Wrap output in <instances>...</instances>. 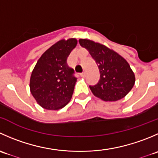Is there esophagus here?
Segmentation results:
<instances>
[{"mask_svg":"<svg viewBox=\"0 0 158 158\" xmlns=\"http://www.w3.org/2000/svg\"><path fill=\"white\" fill-rule=\"evenodd\" d=\"M80 76H81V77H82V78H85V76H86V73H85V72H83V73H82L80 74Z\"/></svg>","mask_w":158,"mask_h":158,"instance_id":"34e87169","label":"esophagus"}]
</instances>
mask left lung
<instances>
[{
  "label": "left lung",
  "mask_w": 158,
  "mask_h": 158,
  "mask_svg": "<svg viewBox=\"0 0 158 158\" xmlns=\"http://www.w3.org/2000/svg\"><path fill=\"white\" fill-rule=\"evenodd\" d=\"M79 42L81 47L89 51L100 72L98 83L89 85L93 95L106 102L123 98L131 90L135 82V74L128 62L102 44L85 39H80Z\"/></svg>",
  "instance_id": "8db88e82"
}]
</instances>
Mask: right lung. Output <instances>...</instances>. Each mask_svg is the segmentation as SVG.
<instances>
[{
    "label": "right lung",
    "instance_id": "right-lung-1",
    "mask_svg": "<svg viewBox=\"0 0 158 158\" xmlns=\"http://www.w3.org/2000/svg\"><path fill=\"white\" fill-rule=\"evenodd\" d=\"M76 44L75 38L58 41L41 56L32 72L30 92L44 109L59 110L71 99L77 78L67 58Z\"/></svg>",
    "mask_w": 158,
    "mask_h": 158
}]
</instances>
